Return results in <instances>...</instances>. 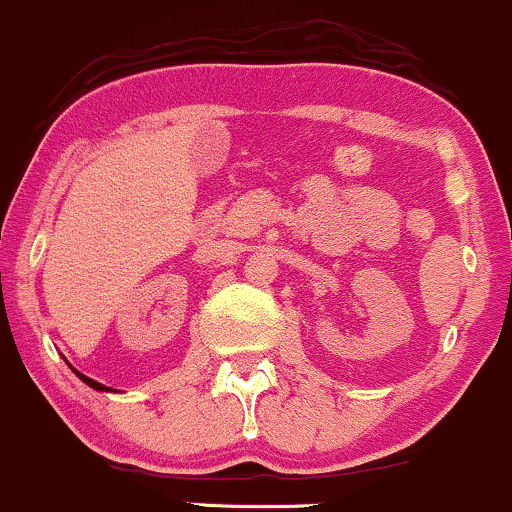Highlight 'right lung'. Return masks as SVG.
Returning <instances> with one entry per match:
<instances>
[{
  "label": "right lung",
  "mask_w": 512,
  "mask_h": 512,
  "mask_svg": "<svg viewBox=\"0 0 512 512\" xmlns=\"http://www.w3.org/2000/svg\"><path fill=\"white\" fill-rule=\"evenodd\" d=\"M72 370H74V368H72ZM74 373H76V375H79V377H81V380L88 384V387H93V389H97V391H111L109 387H104V384H100V382H95V380H90V377H86V375H83V373H79V370H74Z\"/></svg>",
  "instance_id": "obj_1"
}]
</instances>
